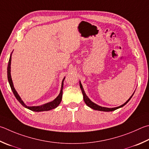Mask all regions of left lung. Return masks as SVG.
Listing matches in <instances>:
<instances>
[{"label":"left lung","instance_id":"left-lung-1","mask_svg":"<svg viewBox=\"0 0 149 149\" xmlns=\"http://www.w3.org/2000/svg\"><path fill=\"white\" fill-rule=\"evenodd\" d=\"M79 85H80V88H81V92L83 93V99H84V101H85V104L88 105V107H90L91 108H92V109H93L94 110H98V111H115L116 109H118V108L120 107H123L124 105H125L127 103H128L130 100L132 98V96L134 95V94H132V96L128 100H127L125 103H124V104H123L122 105H120V106H118V107H113V108H108V107H102V106H100V105H97L96 104H94V102H92L90 99H89L88 98V96L86 95V94L85 93V91H84V89L83 88V86L81 85V82H79Z\"/></svg>","mask_w":149,"mask_h":149}]
</instances>
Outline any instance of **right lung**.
Here are the masks:
<instances>
[{
	"instance_id": "add662e5",
	"label": "right lung",
	"mask_w": 149,
	"mask_h": 149,
	"mask_svg": "<svg viewBox=\"0 0 149 149\" xmlns=\"http://www.w3.org/2000/svg\"><path fill=\"white\" fill-rule=\"evenodd\" d=\"M11 60H12V54L10 55V59H9V62H8V68H7V72H8V82L9 84L10 85V87L11 89H12V91L13 92V94H14L15 97L16 98V99L19 102L20 104L24 106L26 108H27V109H30L32 111H36V112H40V111H49L51 109H55L56 107L58 106V105L60 104V103L62 100V97H63V82H64V80L65 78H64L63 80V82H62V86H61V92L60 93H59L58 96L56 97V98L53 100L52 102H49L47 103V104H45L44 105H39V106H27V105H26L25 104H24V102H23L22 100L20 98V96H19V94H17V91H15V89L14 88V86H13V82H12V77H11V74H10V72H11Z\"/></svg>"
}]
</instances>
